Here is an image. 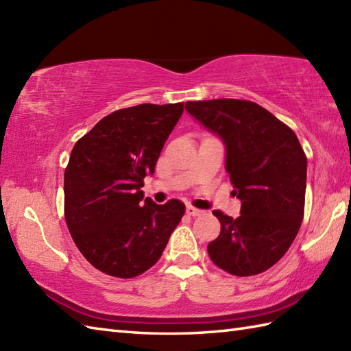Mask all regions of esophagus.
Here are the masks:
<instances>
[{"instance_id":"1","label":"esophagus","mask_w":351,"mask_h":351,"mask_svg":"<svg viewBox=\"0 0 351 351\" xmlns=\"http://www.w3.org/2000/svg\"><path fill=\"white\" fill-rule=\"evenodd\" d=\"M202 213H204L202 210H197V208H195V206H191V205L187 206V214L191 215V217H197V215H200Z\"/></svg>"}]
</instances>
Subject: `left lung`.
Returning a JSON list of instances; mask_svg holds the SVG:
<instances>
[{"label":"left lung","instance_id":"8db88e82","mask_svg":"<svg viewBox=\"0 0 351 351\" xmlns=\"http://www.w3.org/2000/svg\"><path fill=\"white\" fill-rule=\"evenodd\" d=\"M185 110L226 149V171L241 215L213 214L220 235L208 244L213 263L234 276L259 274L285 255L304 213L308 160L294 131L255 102L213 99Z\"/></svg>","mask_w":351,"mask_h":351}]
</instances>
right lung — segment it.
Segmentation results:
<instances>
[{"label": "right lung", "mask_w": 351, "mask_h": 351, "mask_svg": "<svg viewBox=\"0 0 351 351\" xmlns=\"http://www.w3.org/2000/svg\"><path fill=\"white\" fill-rule=\"evenodd\" d=\"M182 113L184 102L117 110L73 146L64 170L66 225L102 273L122 279L145 273L181 221V200L156 205L140 189Z\"/></svg>", "instance_id": "obj_1"}]
</instances>
